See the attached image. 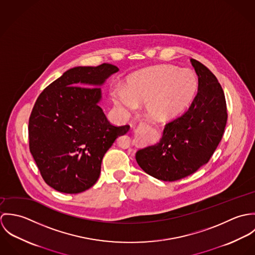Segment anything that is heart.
<instances>
[{
  "instance_id": "b5f03b06",
  "label": "heart",
  "mask_w": 255,
  "mask_h": 255,
  "mask_svg": "<svg viewBox=\"0 0 255 255\" xmlns=\"http://www.w3.org/2000/svg\"><path fill=\"white\" fill-rule=\"evenodd\" d=\"M198 90V80L189 70L161 65L131 74L126 88L118 86L111 91L112 100L119 109L131 112L137 103H145L147 116L157 123H170L190 107Z\"/></svg>"
}]
</instances>
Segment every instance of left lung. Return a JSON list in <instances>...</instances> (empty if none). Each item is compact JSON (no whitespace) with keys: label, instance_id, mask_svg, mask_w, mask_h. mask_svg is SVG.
I'll return each instance as SVG.
<instances>
[{"label":"left lung","instance_id":"8db88e82","mask_svg":"<svg viewBox=\"0 0 255 255\" xmlns=\"http://www.w3.org/2000/svg\"><path fill=\"white\" fill-rule=\"evenodd\" d=\"M190 63L198 76V92L188 111L166 125L156 144L136 152L135 159L146 174L174 182L195 173L208 163L227 124L224 91L216 76L194 59Z\"/></svg>","mask_w":255,"mask_h":255}]
</instances>
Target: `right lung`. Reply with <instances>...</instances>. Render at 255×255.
Segmentation results:
<instances>
[{"mask_svg":"<svg viewBox=\"0 0 255 255\" xmlns=\"http://www.w3.org/2000/svg\"><path fill=\"white\" fill-rule=\"evenodd\" d=\"M118 72L111 64L75 67L37 98L29 118V148L54 189L74 194L94 185L105 153L129 130V126L111 125L99 106L101 86Z\"/></svg>","mask_w":255,"mask_h":255,"instance_id":"obj_1","label":"right lung"}]
</instances>
